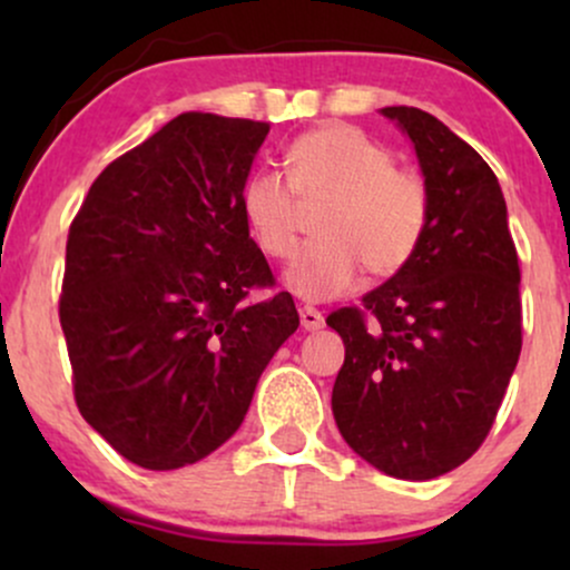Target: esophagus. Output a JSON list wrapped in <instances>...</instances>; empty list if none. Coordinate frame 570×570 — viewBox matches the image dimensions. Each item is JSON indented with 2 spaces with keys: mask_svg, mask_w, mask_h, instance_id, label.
<instances>
[{
  "mask_svg": "<svg viewBox=\"0 0 570 570\" xmlns=\"http://www.w3.org/2000/svg\"><path fill=\"white\" fill-rule=\"evenodd\" d=\"M299 322H303L307 332H316L324 326V316H322V311H316V307L305 305V307H299Z\"/></svg>",
  "mask_w": 570,
  "mask_h": 570,
  "instance_id": "esophagus-1",
  "label": "esophagus"
}]
</instances>
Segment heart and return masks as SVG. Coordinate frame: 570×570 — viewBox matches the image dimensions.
<instances>
[{
    "label": "heart",
    "instance_id": "obj_1",
    "mask_svg": "<svg viewBox=\"0 0 570 570\" xmlns=\"http://www.w3.org/2000/svg\"><path fill=\"white\" fill-rule=\"evenodd\" d=\"M286 179L254 171L240 187V214L254 244L271 259L299 246V206H322L316 246L292 265L286 284L303 299H332L370 276H394L423 244L431 198L421 174L394 166V155L364 130L330 122L286 149Z\"/></svg>",
    "mask_w": 570,
    "mask_h": 570
}]
</instances>
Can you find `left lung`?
Returning <instances> with one entry per match:
<instances>
[{
    "instance_id": "left-lung-1",
    "label": "left lung",
    "mask_w": 570,
    "mask_h": 570,
    "mask_svg": "<svg viewBox=\"0 0 570 570\" xmlns=\"http://www.w3.org/2000/svg\"><path fill=\"white\" fill-rule=\"evenodd\" d=\"M381 112L415 147L431 217L415 257L364 294V311L326 318L345 343L332 412L375 469L434 480L493 429L522 348L520 263L507 200L480 153L423 109Z\"/></svg>"
}]
</instances>
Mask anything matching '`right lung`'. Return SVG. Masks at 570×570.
I'll use <instances>...</instances> for the list:
<instances>
[{
    "mask_svg": "<svg viewBox=\"0 0 570 570\" xmlns=\"http://www.w3.org/2000/svg\"><path fill=\"white\" fill-rule=\"evenodd\" d=\"M267 122L185 112L109 163L69 227L61 330L75 402L122 458L168 472L244 423L299 326L240 214Z\"/></svg>",
    "mask_w": 570,
    "mask_h": 570,
    "instance_id": "1",
    "label": "right lung"
}]
</instances>
